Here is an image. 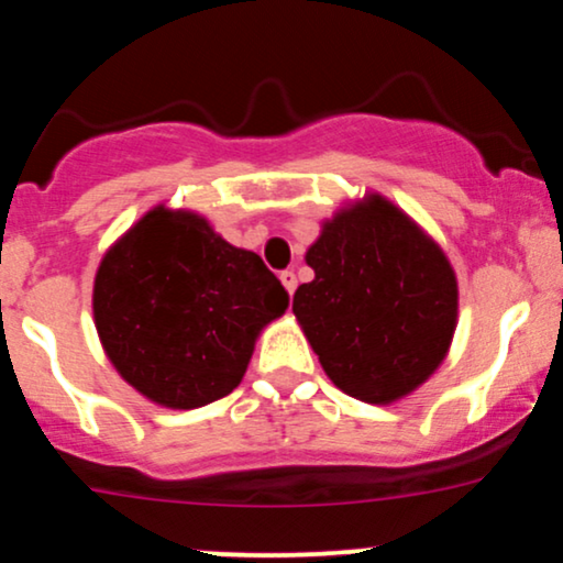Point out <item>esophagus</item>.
Returning a JSON list of instances; mask_svg holds the SVG:
<instances>
[{"label":"esophagus","instance_id":"obj_1","mask_svg":"<svg viewBox=\"0 0 563 563\" xmlns=\"http://www.w3.org/2000/svg\"><path fill=\"white\" fill-rule=\"evenodd\" d=\"M280 283L286 286L288 294H294V290H296V273H294V269H283Z\"/></svg>","mask_w":563,"mask_h":563}]
</instances>
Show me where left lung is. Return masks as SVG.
<instances>
[{"label": "left lung", "instance_id": "obj_1", "mask_svg": "<svg viewBox=\"0 0 563 563\" xmlns=\"http://www.w3.org/2000/svg\"><path fill=\"white\" fill-rule=\"evenodd\" d=\"M307 264L314 280L296 288L294 314L322 371L349 397L397 402L448 357L455 273L391 200L373 192L328 219Z\"/></svg>", "mask_w": 563, "mask_h": 563}]
</instances>
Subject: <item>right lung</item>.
I'll list each match as a JSON object with an SVG mask.
<instances>
[{"label":"right lung","instance_id":"obj_1","mask_svg":"<svg viewBox=\"0 0 563 563\" xmlns=\"http://www.w3.org/2000/svg\"><path fill=\"white\" fill-rule=\"evenodd\" d=\"M92 309L121 378L151 402L192 410L241 384L288 290L203 217L156 206L102 256Z\"/></svg>","mask_w":563,"mask_h":563}]
</instances>
